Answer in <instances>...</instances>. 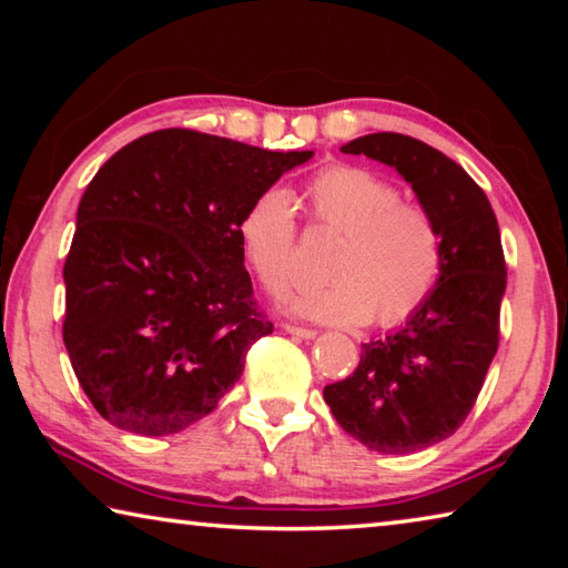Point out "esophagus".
Returning <instances> with one entry per match:
<instances>
[{"label": "esophagus", "instance_id": "esophagus-1", "mask_svg": "<svg viewBox=\"0 0 568 568\" xmlns=\"http://www.w3.org/2000/svg\"><path fill=\"white\" fill-rule=\"evenodd\" d=\"M283 328H285V333L295 335V338H305V341H311V338H315V335H318L313 328H303V325H293V323H285Z\"/></svg>", "mask_w": 568, "mask_h": 568}]
</instances>
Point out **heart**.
Masks as SVG:
<instances>
[{"instance_id": "1", "label": "heart", "mask_w": 568, "mask_h": 568, "mask_svg": "<svg viewBox=\"0 0 568 568\" xmlns=\"http://www.w3.org/2000/svg\"><path fill=\"white\" fill-rule=\"evenodd\" d=\"M400 197L398 185L361 165H328L305 182L307 223L338 243L323 267L328 281L297 293L295 313L321 323L398 325L418 311L444 271V233L428 207ZM237 240L267 295L291 291L297 220L283 190L250 200Z\"/></svg>"}]
</instances>
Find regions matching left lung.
I'll return each mask as SVG.
<instances>
[{
	"label": "left lung",
	"mask_w": 568,
	"mask_h": 568,
	"mask_svg": "<svg viewBox=\"0 0 568 568\" xmlns=\"http://www.w3.org/2000/svg\"><path fill=\"white\" fill-rule=\"evenodd\" d=\"M341 150L396 168L444 233V271L430 295L403 328L363 343L358 368L323 390L363 446L416 454L454 436L484 388L506 291L501 233L486 192L426 142L373 132Z\"/></svg>",
	"instance_id": "8db88e82"
}]
</instances>
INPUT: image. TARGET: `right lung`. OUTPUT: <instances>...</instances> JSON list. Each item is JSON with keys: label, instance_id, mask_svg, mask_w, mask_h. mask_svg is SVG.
Wrapping results in <instances>:
<instances>
[{"label": "right lung", "instance_id": "1", "mask_svg": "<svg viewBox=\"0 0 568 568\" xmlns=\"http://www.w3.org/2000/svg\"><path fill=\"white\" fill-rule=\"evenodd\" d=\"M313 152L170 128L98 170L64 261L62 338L94 410L140 436L205 418L273 333L237 240L250 200Z\"/></svg>", "mask_w": 568, "mask_h": 568}]
</instances>
